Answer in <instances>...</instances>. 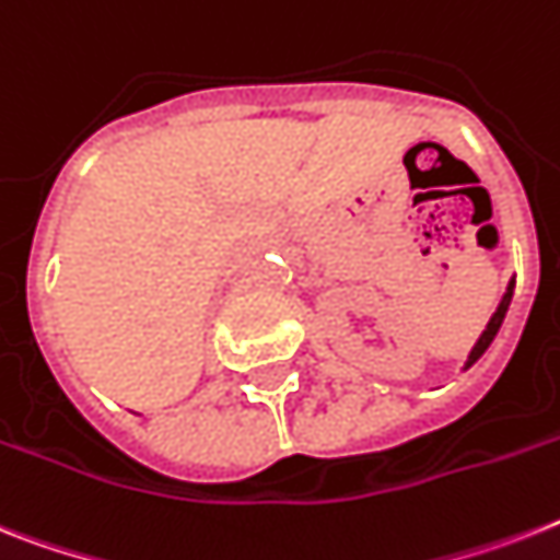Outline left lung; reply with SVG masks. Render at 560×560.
<instances>
[{"label": "left lung", "instance_id": "1", "mask_svg": "<svg viewBox=\"0 0 560 560\" xmlns=\"http://www.w3.org/2000/svg\"><path fill=\"white\" fill-rule=\"evenodd\" d=\"M512 293H515V279H509L506 293H503L501 304H498V311L492 313V319H489L486 330H483V334H480V339H477V342H475V348H471V351H469V359H466V368H463V371H469V368L475 365L477 359L483 357L486 348H489V345L494 342V336H498V330H501L503 319H506V311H509V302H512Z\"/></svg>", "mask_w": 560, "mask_h": 560}]
</instances>
